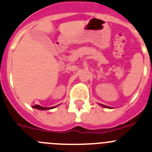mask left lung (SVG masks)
Returning <instances> with one entry per match:
<instances>
[{"mask_svg":"<svg viewBox=\"0 0 152 152\" xmlns=\"http://www.w3.org/2000/svg\"><path fill=\"white\" fill-rule=\"evenodd\" d=\"M101 106L104 107H106V108H112V107H108V106H106V105H104V104H99Z\"/></svg>","mask_w":152,"mask_h":152,"instance_id":"obj_1","label":"left lung"}]
</instances>
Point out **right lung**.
Segmentation results:
<instances>
[{
	"instance_id": "obj_1",
	"label": "right lung",
	"mask_w": 152,
	"mask_h": 152,
	"mask_svg": "<svg viewBox=\"0 0 152 152\" xmlns=\"http://www.w3.org/2000/svg\"><path fill=\"white\" fill-rule=\"evenodd\" d=\"M57 106H54V107H42L40 106V105H38V104H35L34 105V106H32V107L33 108H35V109H39V110H50V109H52V108H54V107H56Z\"/></svg>"
}]
</instances>
